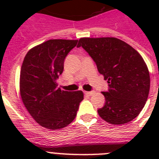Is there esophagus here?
I'll return each mask as SVG.
<instances>
[{
    "label": "esophagus",
    "instance_id": "34e87169",
    "mask_svg": "<svg viewBox=\"0 0 159 159\" xmlns=\"http://www.w3.org/2000/svg\"><path fill=\"white\" fill-rule=\"evenodd\" d=\"M84 94L86 95H88V96H91V95H92L94 94L93 92H84Z\"/></svg>",
    "mask_w": 159,
    "mask_h": 159
}]
</instances>
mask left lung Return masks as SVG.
Here are the masks:
<instances>
[{
    "label": "left lung",
    "mask_w": 159,
    "mask_h": 159,
    "mask_svg": "<svg viewBox=\"0 0 159 159\" xmlns=\"http://www.w3.org/2000/svg\"><path fill=\"white\" fill-rule=\"evenodd\" d=\"M93 59L109 84L99 116L111 124L120 125L137 117L145 106L150 91V73L141 55L115 37L80 38L77 47Z\"/></svg>",
    "instance_id": "8db88e82"
}]
</instances>
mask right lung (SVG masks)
Returning <instances> with one entry per match:
<instances>
[{"label": "right lung", "instance_id": "1", "mask_svg": "<svg viewBox=\"0 0 159 159\" xmlns=\"http://www.w3.org/2000/svg\"><path fill=\"white\" fill-rule=\"evenodd\" d=\"M77 40H49L35 46L24 59L20 75V94L30 116L49 130H60L75 119L82 91L57 88V79L64 71L66 56Z\"/></svg>", "mask_w": 159, "mask_h": 159}]
</instances>
